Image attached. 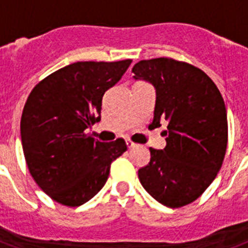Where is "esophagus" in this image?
<instances>
[{"instance_id":"obj_1","label":"esophagus","mask_w":248,"mask_h":248,"mask_svg":"<svg viewBox=\"0 0 248 248\" xmlns=\"http://www.w3.org/2000/svg\"><path fill=\"white\" fill-rule=\"evenodd\" d=\"M126 145H127L128 149H134V147H136L137 145L135 142H132L131 140H126Z\"/></svg>"}]
</instances>
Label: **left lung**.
Listing matches in <instances>:
<instances>
[{"instance_id": "8db88e82", "label": "left lung", "mask_w": 248, "mask_h": 248, "mask_svg": "<svg viewBox=\"0 0 248 248\" xmlns=\"http://www.w3.org/2000/svg\"><path fill=\"white\" fill-rule=\"evenodd\" d=\"M135 80H145L156 92L151 126L166 122V146L150 149V163L139 179L154 199L179 208L198 199L217 176L227 149L224 101L203 70L184 62L157 58L132 68Z\"/></svg>"}]
</instances>
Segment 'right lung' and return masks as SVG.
Listing matches in <instances>:
<instances>
[{"label":"right lung","mask_w":248,"mask_h":248,"mask_svg":"<svg viewBox=\"0 0 248 248\" xmlns=\"http://www.w3.org/2000/svg\"><path fill=\"white\" fill-rule=\"evenodd\" d=\"M131 59L77 62L31 91L22 111L21 142L31 176L50 198L68 207L92 199L107 182L124 139L101 142L85 134L101 121L102 97L122 78Z\"/></svg>","instance_id":"obj_1"}]
</instances>
